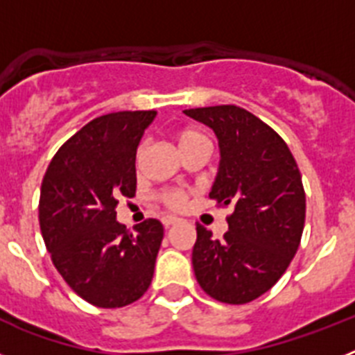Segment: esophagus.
<instances>
[{"label": "esophagus", "instance_id": "34e87169", "mask_svg": "<svg viewBox=\"0 0 355 355\" xmlns=\"http://www.w3.org/2000/svg\"><path fill=\"white\" fill-rule=\"evenodd\" d=\"M162 222H163V225H165V227H171V225L178 224V222H180V218H178V216H172V215H165L162 218Z\"/></svg>", "mask_w": 355, "mask_h": 355}]
</instances>
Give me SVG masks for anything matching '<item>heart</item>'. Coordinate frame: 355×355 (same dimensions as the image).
I'll list each match as a JSON object with an SVG mask.
<instances>
[{
	"instance_id": "obj_1",
	"label": "heart",
	"mask_w": 355,
	"mask_h": 355,
	"mask_svg": "<svg viewBox=\"0 0 355 355\" xmlns=\"http://www.w3.org/2000/svg\"><path fill=\"white\" fill-rule=\"evenodd\" d=\"M174 139L175 144H178V149L181 150V155L188 153V150L193 149V147L209 144L208 137H206L200 130H197V128H181V130L175 131ZM159 199H162L163 205L171 209H181L187 205V193H184L183 190H167V192H163L162 196H159Z\"/></svg>"
}]
</instances>
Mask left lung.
Returning a JSON list of instances; mask_svg holds the SVG:
<instances>
[{"label": "left lung", "mask_w": 355, "mask_h": 355, "mask_svg": "<svg viewBox=\"0 0 355 355\" xmlns=\"http://www.w3.org/2000/svg\"><path fill=\"white\" fill-rule=\"evenodd\" d=\"M184 114L218 137L220 168L209 199L234 208L222 240L197 224L192 250L197 283L218 302H252L277 283L300 245L306 220L302 175L277 131L245 108L220 105Z\"/></svg>", "instance_id": "obj_1"}]
</instances>
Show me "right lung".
Wrapping results in <instances>:
<instances>
[{
	"label": "right lung",
	"mask_w": 355,
	"mask_h": 355,
	"mask_svg": "<svg viewBox=\"0 0 355 355\" xmlns=\"http://www.w3.org/2000/svg\"><path fill=\"white\" fill-rule=\"evenodd\" d=\"M155 110L94 119L56 150L40 187L39 222L51 261L81 299L124 307L149 288L163 225L147 218L128 231L119 199L137 190L135 156Z\"/></svg>",
	"instance_id": "add662e5"
}]
</instances>
